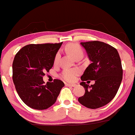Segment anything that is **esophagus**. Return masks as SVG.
Here are the masks:
<instances>
[{
    "mask_svg": "<svg viewBox=\"0 0 135 135\" xmlns=\"http://www.w3.org/2000/svg\"><path fill=\"white\" fill-rule=\"evenodd\" d=\"M66 85L67 86H71V87H75L76 86V84H66Z\"/></svg>",
    "mask_w": 135,
    "mask_h": 135,
    "instance_id": "esophagus-1",
    "label": "esophagus"
}]
</instances>
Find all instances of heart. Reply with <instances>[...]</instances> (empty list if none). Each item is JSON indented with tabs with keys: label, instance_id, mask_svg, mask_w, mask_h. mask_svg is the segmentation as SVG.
Segmentation results:
<instances>
[{
	"label": "heart",
	"instance_id": "heart-1",
	"mask_svg": "<svg viewBox=\"0 0 135 135\" xmlns=\"http://www.w3.org/2000/svg\"><path fill=\"white\" fill-rule=\"evenodd\" d=\"M66 51H67L69 54L73 56L75 58L77 57L79 55H83V51L81 47L77 44L75 43H71L69 44L66 45ZM59 52H57L56 55H55V64H56L58 62L60 59ZM79 70L77 69H66L62 71L61 74V77L62 79L68 82H73L75 80L76 76L79 74Z\"/></svg>",
	"mask_w": 135,
	"mask_h": 135
}]
</instances>
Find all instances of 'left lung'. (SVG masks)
Here are the masks:
<instances>
[{"label":"left lung","instance_id":"1","mask_svg":"<svg viewBox=\"0 0 135 135\" xmlns=\"http://www.w3.org/2000/svg\"><path fill=\"white\" fill-rule=\"evenodd\" d=\"M91 64L81 76L80 83L85 89L78 101L88 109H95L108 104L117 94L123 77V69L118 52L111 45L99 41L81 42ZM95 80L90 86L85 81Z\"/></svg>","mask_w":135,"mask_h":135}]
</instances>
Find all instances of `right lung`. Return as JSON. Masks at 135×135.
Returning <instances> with one entry per match:
<instances>
[{"label":"right lung","mask_w":135,"mask_h":135,"mask_svg":"<svg viewBox=\"0 0 135 135\" xmlns=\"http://www.w3.org/2000/svg\"><path fill=\"white\" fill-rule=\"evenodd\" d=\"M62 44H30L15 56L12 64L13 83L22 101L32 109L45 110L52 106L64 86L59 79L46 84L43 80L45 72L53 66L55 55Z\"/></svg>","instance_id":"right-lung-1"}]
</instances>
